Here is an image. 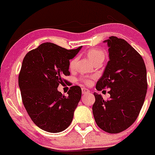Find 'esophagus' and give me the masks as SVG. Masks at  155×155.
Segmentation results:
<instances>
[{
    "label": "esophagus",
    "instance_id": "34e87169",
    "mask_svg": "<svg viewBox=\"0 0 155 155\" xmlns=\"http://www.w3.org/2000/svg\"><path fill=\"white\" fill-rule=\"evenodd\" d=\"M82 94L84 95V94H88V93L90 92V90H87V89L83 87V88H82Z\"/></svg>",
    "mask_w": 155,
    "mask_h": 155
}]
</instances>
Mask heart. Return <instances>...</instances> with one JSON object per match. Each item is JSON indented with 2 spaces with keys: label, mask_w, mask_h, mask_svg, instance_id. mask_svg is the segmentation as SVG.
Instances as JSON below:
<instances>
[{
  "label": "heart",
  "mask_w": 155,
  "mask_h": 155,
  "mask_svg": "<svg viewBox=\"0 0 155 155\" xmlns=\"http://www.w3.org/2000/svg\"><path fill=\"white\" fill-rule=\"evenodd\" d=\"M87 56L89 58V59L94 63L97 61H104L105 58L106 54L103 50L98 49V48H92V49L87 51ZM76 61L77 59L73 58V60L71 61L69 64V67L71 69H73L75 66ZM83 81L87 84H89L90 82V80H83Z\"/></svg>",
  "instance_id": "heart-1"
}]
</instances>
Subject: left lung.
Listing matches in <instances>:
<instances>
[{"label":"left lung","mask_w":155,"mask_h":155,"mask_svg":"<svg viewBox=\"0 0 155 155\" xmlns=\"http://www.w3.org/2000/svg\"><path fill=\"white\" fill-rule=\"evenodd\" d=\"M109 58L96 89H109L110 99L94 93L93 116L97 126L109 133H118L135 121L147 90V71L142 56L124 39L110 37L104 41Z\"/></svg>","instance_id":"1"}]
</instances>
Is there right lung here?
Here are the masks:
<instances>
[{
  "mask_svg": "<svg viewBox=\"0 0 155 155\" xmlns=\"http://www.w3.org/2000/svg\"><path fill=\"white\" fill-rule=\"evenodd\" d=\"M82 46L67 50L46 42L27 53L19 74L18 84L23 104L32 121L49 133L64 130L71 124L81 99L78 86L71 87L65 97L58 91L59 84L70 75V60Z\"/></svg>",
  "mask_w": 155,
  "mask_h": 155,
  "instance_id": "add662e5",
  "label": "right lung"
}]
</instances>
